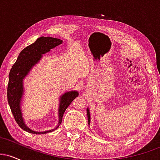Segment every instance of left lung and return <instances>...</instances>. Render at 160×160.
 Segmentation results:
<instances>
[{
    "label": "left lung",
    "mask_w": 160,
    "mask_h": 160,
    "mask_svg": "<svg viewBox=\"0 0 160 160\" xmlns=\"http://www.w3.org/2000/svg\"><path fill=\"white\" fill-rule=\"evenodd\" d=\"M86 112H87V117H88V124H89V126H90L91 117H90V111H89V108H87V109H86Z\"/></svg>",
    "instance_id": "left-lung-1"
}]
</instances>
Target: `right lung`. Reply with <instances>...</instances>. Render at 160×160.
<instances>
[{"label":"right lung","mask_w":160,"mask_h":160,"mask_svg":"<svg viewBox=\"0 0 160 160\" xmlns=\"http://www.w3.org/2000/svg\"><path fill=\"white\" fill-rule=\"evenodd\" d=\"M63 40L51 37H40L34 43L28 46L19 53L16 62L10 71L9 82L7 86V99L12 115L20 128L32 134H46L56 130L61 124L64 113L73 100L78 96L76 90L65 92L58 99V122L56 127L43 132L32 130L25 123L22 111V102L25 93L24 79L28 75L34 66L38 65L43 58V55L49 52L51 49L62 44Z\"/></svg>","instance_id":"obj_1"}]
</instances>
